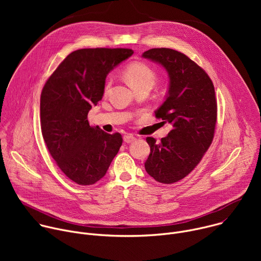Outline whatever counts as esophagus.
<instances>
[{
    "label": "esophagus",
    "mask_w": 261,
    "mask_h": 261,
    "mask_svg": "<svg viewBox=\"0 0 261 261\" xmlns=\"http://www.w3.org/2000/svg\"><path fill=\"white\" fill-rule=\"evenodd\" d=\"M123 138H124V141L126 143H131V142H133L135 140V137L133 135H131V134H127Z\"/></svg>",
    "instance_id": "34e87169"
}]
</instances>
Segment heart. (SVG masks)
<instances>
[{
  "mask_svg": "<svg viewBox=\"0 0 261 261\" xmlns=\"http://www.w3.org/2000/svg\"><path fill=\"white\" fill-rule=\"evenodd\" d=\"M124 75L133 90L146 85L153 87L156 81V74L153 69L141 62H133L129 64L124 71ZM110 86L111 79L108 77L104 85L105 93L108 92Z\"/></svg>",
  "mask_w": 261,
  "mask_h": 261,
  "instance_id": "heart-1",
  "label": "heart"
}]
</instances>
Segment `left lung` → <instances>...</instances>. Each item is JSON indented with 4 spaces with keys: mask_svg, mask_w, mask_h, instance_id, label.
<instances>
[{
    "mask_svg": "<svg viewBox=\"0 0 261 261\" xmlns=\"http://www.w3.org/2000/svg\"><path fill=\"white\" fill-rule=\"evenodd\" d=\"M141 57L161 65L168 74L165 101L155 115L172 125L160 142L146 137L151 153L144 167L157 181L172 184L196 167L213 141L217 121L215 89L205 71L179 51L152 48Z\"/></svg>",
    "mask_w": 261,
    "mask_h": 261,
    "instance_id": "obj_1",
    "label": "left lung"
}]
</instances>
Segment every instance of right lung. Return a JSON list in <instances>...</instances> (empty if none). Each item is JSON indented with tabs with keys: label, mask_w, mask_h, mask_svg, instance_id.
Returning <instances> with one entry per match:
<instances>
[{
	"label": "right lung",
	"mask_w": 261,
	"mask_h": 261,
	"mask_svg": "<svg viewBox=\"0 0 261 261\" xmlns=\"http://www.w3.org/2000/svg\"><path fill=\"white\" fill-rule=\"evenodd\" d=\"M133 55L128 48H84L71 53L43 87V139L60 169L74 182L93 185L106 173L123 142L120 133L91 127L88 114L102 99L107 74Z\"/></svg>",
	"instance_id": "1"
}]
</instances>
